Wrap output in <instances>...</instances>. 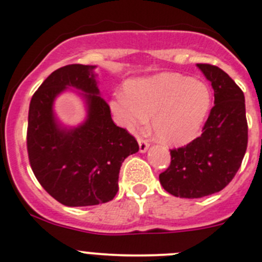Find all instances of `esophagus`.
<instances>
[{
	"label": "esophagus",
	"instance_id": "34e87169",
	"mask_svg": "<svg viewBox=\"0 0 262 262\" xmlns=\"http://www.w3.org/2000/svg\"><path fill=\"white\" fill-rule=\"evenodd\" d=\"M138 145H139V151H141V152H146L148 146H150V143H148V141H146L145 138H142V137H138Z\"/></svg>",
	"mask_w": 262,
	"mask_h": 262
}]
</instances>
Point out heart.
<instances>
[{
	"instance_id": "heart-1",
	"label": "heart",
	"mask_w": 262,
	"mask_h": 262,
	"mask_svg": "<svg viewBox=\"0 0 262 262\" xmlns=\"http://www.w3.org/2000/svg\"><path fill=\"white\" fill-rule=\"evenodd\" d=\"M125 93L111 102L117 121L137 129L152 117L156 138L169 145H185L194 139L211 104V93L204 82L177 73L132 81Z\"/></svg>"
}]
</instances>
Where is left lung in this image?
<instances>
[{"mask_svg":"<svg viewBox=\"0 0 262 262\" xmlns=\"http://www.w3.org/2000/svg\"><path fill=\"white\" fill-rule=\"evenodd\" d=\"M198 68L214 90V106L202 136L170 150V164L160 173L161 186L174 196L195 199L219 192L241 168L248 143L244 94L230 76L212 64Z\"/></svg>","mask_w":262,"mask_h":262,"instance_id":"1","label":"left lung"}]
</instances>
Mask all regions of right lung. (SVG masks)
Returning a JSON list of instances; mask_svg holds the SVG:
<instances>
[{"mask_svg":"<svg viewBox=\"0 0 262 262\" xmlns=\"http://www.w3.org/2000/svg\"><path fill=\"white\" fill-rule=\"evenodd\" d=\"M94 66L68 64L54 71L29 103L27 151L36 178L48 194L68 207L112 200L125 158L139 150L130 133L112 121L111 110L93 72ZM67 87L84 91L88 117L66 129L55 120L53 99Z\"/></svg>","mask_w":262,"mask_h":262,"instance_id":"1","label":"right lung"}]
</instances>
